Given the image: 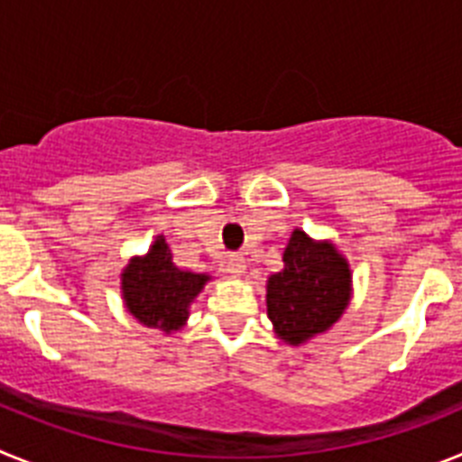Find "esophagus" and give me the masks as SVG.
<instances>
[{"label": "esophagus", "instance_id": "obj_1", "mask_svg": "<svg viewBox=\"0 0 462 462\" xmlns=\"http://www.w3.org/2000/svg\"><path fill=\"white\" fill-rule=\"evenodd\" d=\"M226 271L231 273V275H234V277L245 275V271H247V261H245L243 256H240V254L228 256V261H226Z\"/></svg>", "mask_w": 462, "mask_h": 462}]
</instances>
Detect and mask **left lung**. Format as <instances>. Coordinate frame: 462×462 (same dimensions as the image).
Here are the masks:
<instances>
[{
    "instance_id": "1",
    "label": "left lung",
    "mask_w": 462,
    "mask_h": 462,
    "mask_svg": "<svg viewBox=\"0 0 462 462\" xmlns=\"http://www.w3.org/2000/svg\"><path fill=\"white\" fill-rule=\"evenodd\" d=\"M284 268L266 282V308L282 342L300 346L340 321L352 303V268L330 240L293 228Z\"/></svg>"
}]
</instances>
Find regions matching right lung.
<instances>
[{
    "instance_id": "obj_1",
    "label": "right lung",
    "mask_w": 462,
    "mask_h": 462,
    "mask_svg": "<svg viewBox=\"0 0 462 462\" xmlns=\"http://www.w3.org/2000/svg\"><path fill=\"white\" fill-rule=\"evenodd\" d=\"M212 277L208 273L182 271L164 236H157L148 254L132 256L120 275L122 300L138 324L171 336L185 328L189 308Z\"/></svg>"
}]
</instances>
